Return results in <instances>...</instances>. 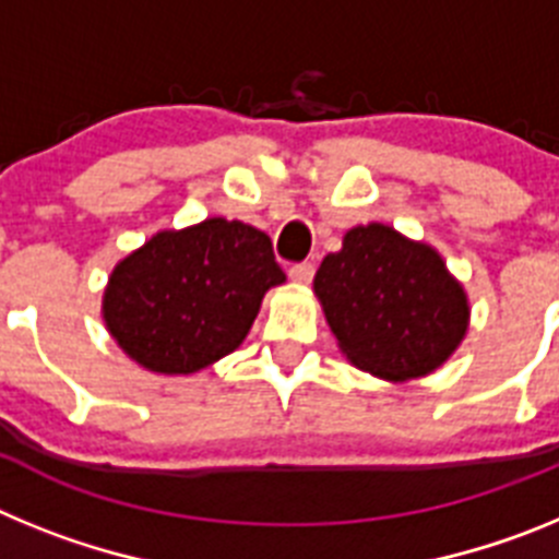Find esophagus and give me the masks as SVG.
<instances>
[{"mask_svg":"<svg viewBox=\"0 0 559 559\" xmlns=\"http://www.w3.org/2000/svg\"><path fill=\"white\" fill-rule=\"evenodd\" d=\"M313 265L310 263H296V265H290L288 269V276L290 280H294L296 285H308L310 280H313Z\"/></svg>","mask_w":559,"mask_h":559,"instance_id":"34e87169","label":"esophagus"}]
</instances>
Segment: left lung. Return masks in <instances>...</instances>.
<instances>
[{
	"label": "left lung",
	"instance_id": "left-lung-1",
	"mask_svg": "<svg viewBox=\"0 0 559 559\" xmlns=\"http://www.w3.org/2000/svg\"><path fill=\"white\" fill-rule=\"evenodd\" d=\"M341 353L386 380L431 374L462 344L471 305L445 260L392 226H355L316 271Z\"/></svg>",
	"mask_w": 559,
	"mask_h": 559
}]
</instances>
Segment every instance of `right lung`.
Here are the masks:
<instances>
[{
  "label": "right lung",
  "mask_w": 559,
  "mask_h": 559,
  "mask_svg": "<svg viewBox=\"0 0 559 559\" xmlns=\"http://www.w3.org/2000/svg\"><path fill=\"white\" fill-rule=\"evenodd\" d=\"M283 283L265 231L206 218L159 231L120 260L103 294V319L140 367L190 374L235 353L265 290Z\"/></svg>",
  "instance_id": "add662e5"
}]
</instances>
